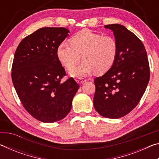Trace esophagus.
Wrapping results in <instances>:
<instances>
[{
    "mask_svg": "<svg viewBox=\"0 0 159 159\" xmlns=\"http://www.w3.org/2000/svg\"><path fill=\"white\" fill-rule=\"evenodd\" d=\"M87 80H88V79H83V78H78V79H76V82L78 83H79V84H83V83H85Z\"/></svg>",
    "mask_w": 159,
    "mask_h": 159,
    "instance_id": "esophagus-1",
    "label": "esophagus"
}]
</instances>
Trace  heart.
Wrapping results in <instances>:
<instances>
[{
	"label": "heart",
	"mask_w": 159,
	"mask_h": 159,
	"mask_svg": "<svg viewBox=\"0 0 159 159\" xmlns=\"http://www.w3.org/2000/svg\"><path fill=\"white\" fill-rule=\"evenodd\" d=\"M69 43L59 45L57 55L59 60L67 69L79 62L82 55L83 62L69 74L74 77L85 76L93 73H104L111 68L118 54V43L111 36H102L88 29L78 32Z\"/></svg>",
	"instance_id": "1"
}]
</instances>
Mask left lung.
I'll return each instance as SVG.
<instances>
[{
    "label": "left lung",
    "mask_w": 159,
    "mask_h": 159,
    "mask_svg": "<svg viewBox=\"0 0 159 159\" xmlns=\"http://www.w3.org/2000/svg\"><path fill=\"white\" fill-rule=\"evenodd\" d=\"M104 27L113 31L118 43V54L111 68L94 80V107L109 118H121L138 105L146 90L150 69L142 42L123 25Z\"/></svg>",
    "instance_id": "1"
}]
</instances>
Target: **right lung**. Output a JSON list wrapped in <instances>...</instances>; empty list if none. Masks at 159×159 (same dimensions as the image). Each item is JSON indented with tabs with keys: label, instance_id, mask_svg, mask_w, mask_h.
<instances>
[{
	"label": "right lung",
	"instance_id": "1",
	"mask_svg": "<svg viewBox=\"0 0 159 159\" xmlns=\"http://www.w3.org/2000/svg\"><path fill=\"white\" fill-rule=\"evenodd\" d=\"M64 27H43L25 37L15 51L12 80L24 108L36 119L53 123L71 111L79 85L66 71L57 55L69 35Z\"/></svg>",
	"mask_w": 159,
	"mask_h": 159
}]
</instances>
